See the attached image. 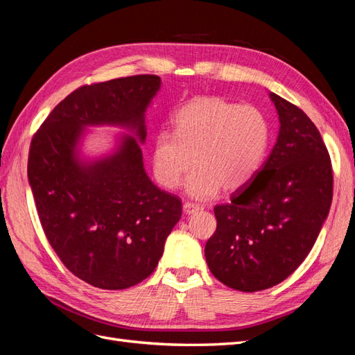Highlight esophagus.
<instances>
[{"mask_svg":"<svg viewBox=\"0 0 355 355\" xmlns=\"http://www.w3.org/2000/svg\"><path fill=\"white\" fill-rule=\"evenodd\" d=\"M201 207L198 206V204H194V202H185L184 204V211L187 214H194L196 211H198Z\"/></svg>","mask_w":355,"mask_h":355,"instance_id":"34e87169","label":"esophagus"}]
</instances>
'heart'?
I'll use <instances>...</instances> for the list:
<instances>
[{"instance_id":"b5f03b06","label":"heart","mask_w":355,"mask_h":355,"mask_svg":"<svg viewBox=\"0 0 355 355\" xmlns=\"http://www.w3.org/2000/svg\"><path fill=\"white\" fill-rule=\"evenodd\" d=\"M171 124L173 133L154 139V176L163 188L175 189L194 161L185 187L196 198L213 197L220 187H244L262 166L270 144V124L259 110L219 96L189 101Z\"/></svg>"}]
</instances>
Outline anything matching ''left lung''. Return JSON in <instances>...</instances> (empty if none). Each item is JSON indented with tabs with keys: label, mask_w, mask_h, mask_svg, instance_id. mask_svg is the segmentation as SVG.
<instances>
[{
	"label": "left lung",
	"mask_w": 355,
	"mask_h": 355,
	"mask_svg": "<svg viewBox=\"0 0 355 355\" xmlns=\"http://www.w3.org/2000/svg\"><path fill=\"white\" fill-rule=\"evenodd\" d=\"M280 132L252 180L214 210L206 261L220 283L240 292L270 288L304 262L327 218L333 171L315 124L296 105L270 93Z\"/></svg>",
	"instance_id": "obj_1"
}]
</instances>
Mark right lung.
I'll return each mask as SVG.
<instances>
[{
    "label": "right lung",
    "mask_w": 355,
    "mask_h": 355,
    "mask_svg": "<svg viewBox=\"0 0 355 355\" xmlns=\"http://www.w3.org/2000/svg\"><path fill=\"white\" fill-rule=\"evenodd\" d=\"M157 75H133L72 92L31 141L28 179L41 227L62 263L106 290L151 275L182 216L179 197L157 188L144 168L145 111L159 90ZM120 125L117 151L94 162L78 157L87 125Z\"/></svg>",
    "instance_id": "obj_1"
}]
</instances>
